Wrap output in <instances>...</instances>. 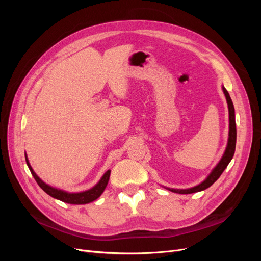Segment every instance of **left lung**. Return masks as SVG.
<instances>
[{
  "mask_svg": "<svg viewBox=\"0 0 261 261\" xmlns=\"http://www.w3.org/2000/svg\"><path fill=\"white\" fill-rule=\"evenodd\" d=\"M222 91L225 95L227 107H228V119H229V130H228V140H227V145L225 148V151L221 158V160L219 161V163L214 167V169L211 171V173L207 175L206 179H205L203 182H201L199 185L194 186L191 188L187 189H175V188H168L165 187L166 189H169L172 193L176 194H182V195H187V194H194L198 193V191H202L204 189L208 188L212 186L218 179L219 176L222 174L224 169L227 167L229 162L231 161L232 156H234L235 153V148H236V139H237V131H236V121H235V108L234 105H232V101L230 99V96L224 86H222Z\"/></svg>",
  "mask_w": 261,
  "mask_h": 261,
  "instance_id": "1",
  "label": "left lung"
}]
</instances>
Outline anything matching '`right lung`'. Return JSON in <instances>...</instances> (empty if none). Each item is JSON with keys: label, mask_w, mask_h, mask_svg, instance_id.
<instances>
[{"label": "right lung", "mask_w": 261, "mask_h": 261, "mask_svg": "<svg viewBox=\"0 0 261 261\" xmlns=\"http://www.w3.org/2000/svg\"><path fill=\"white\" fill-rule=\"evenodd\" d=\"M25 160H26V164L29 166L33 176L35 177L36 182L38 183V185L42 188L47 195H49L50 197L60 200L62 202L68 203V204H88L90 202L95 201L96 199H98L101 194L103 193V190L106 189L109 179H110V173H111V170L106 171V173L101 176V179L99 180V182L96 184L95 186H93L92 188L85 190V191H80V193H67V191H64L62 189H58L49 186L48 184H46L45 182H43L40 177L36 174V172L34 171V169L32 168L31 164L29 162V159H27V155L25 153Z\"/></svg>", "instance_id": "obj_1"}]
</instances>
